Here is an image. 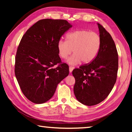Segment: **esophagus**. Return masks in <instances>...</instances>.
<instances>
[{
    "mask_svg": "<svg viewBox=\"0 0 132 132\" xmlns=\"http://www.w3.org/2000/svg\"><path fill=\"white\" fill-rule=\"evenodd\" d=\"M72 70H73V68H72V67H69V71L71 72L72 71Z\"/></svg>",
    "mask_w": 132,
    "mask_h": 132,
    "instance_id": "34e87169",
    "label": "esophagus"
}]
</instances>
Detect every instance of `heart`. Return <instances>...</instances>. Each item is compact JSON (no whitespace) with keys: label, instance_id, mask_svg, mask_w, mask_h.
<instances>
[{"label":"heart","instance_id":"obj_1","mask_svg":"<svg viewBox=\"0 0 132 132\" xmlns=\"http://www.w3.org/2000/svg\"><path fill=\"white\" fill-rule=\"evenodd\" d=\"M102 41L100 36L87 30H77L68 33L66 41L60 40L57 44L58 54L65 59L73 50L74 54L66 62L71 66H75L82 61L84 63L91 62L99 53Z\"/></svg>","mask_w":132,"mask_h":132}]
</instances>
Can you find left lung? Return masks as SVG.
I'll use <instances>...</instances> for the list:
<instances>
[{"mask_svg": "<svg viewBox=\"0 0 132 132\" xmlns=\"http://www.w3.org/2000/svg\"><path fill=\"white\" fill-rule=\"evenodd\" d=\"M101 47L94 60L72 71L75 83L74 93L84 105L91 106L102 102L108 96L116 83L118 71V54L110 34L97 23Z\"/></svg>", "mask_w": 132, "mask_h": 132, "instance_id": "left-lung-1", "label": "left lung"}]
</instances>
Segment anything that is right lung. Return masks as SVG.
<instances>
[{"label":"right lung","instance_id":"1","mask_svg":"<svg viewBox=\"0 0 132 132\" xmlns=\"http://www.w3.org/2000/svg\"><path fill=\"white\" fill-rule=\"evenodd\" d=\"M72 27L65 20H41L27 30L18 46L15 72L23 94L36 104H43L54 95L58 85L69 74L61 63L57 44ZM58 63L55 68L52 67Z\"/></svg>","mask_w":132,"mask_h":132}]
</instances>
